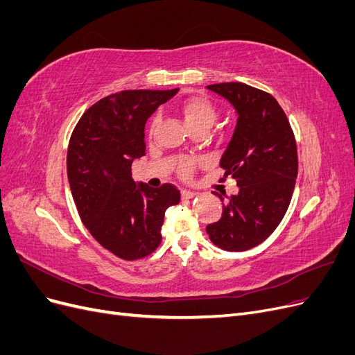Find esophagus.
<instances>
[{
	"label": "esophagus",
	"mask_w": 355,
	"mask_h": 355,
	"mask_svg": "<svg viewBox=\"0 0 355 355\" xmlns=\"http://www.w3.org/2000/svg\"><path fill=\"white\" fill-rule=\"evenodd\" d=\"M197 196L198 194H197V192H194V191H187V189L182 191V198H184V200H191V198H194Z\"/></svg>",
	"instance_id": "obj_1"
}]
</instances>
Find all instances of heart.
Masks as SVG:
<instances>
[{
	"label": "heart",
	"mask_w": 355,
	"mask_h": 355,
	"mask_svg": "<svg viewBox=\"0 0 355 355\" xmlns=\"http://www.w3.org/2000/svg\"><path fill=\"white\" fill-rule=\"evenodd\" d=\"M178 108L191 130H196V128H201V127L210 128L214 123H216L219 116L216 105H214L209 98H206V96H191V98H187L182 102H179ZM158 123H159V118L155 116L151 121V127H149V135L154 133ZM194 167H196L194 159L182 161L180 173L184 176H191L192 171H194Z\"/></svg>",
	"instance_id": "1"
}]
</instances>
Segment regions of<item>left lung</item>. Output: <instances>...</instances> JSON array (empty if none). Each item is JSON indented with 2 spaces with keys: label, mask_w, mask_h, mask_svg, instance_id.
Instances as JSON below:
<instances>
[{
  "label": "left lung",
  "mask_w": 355,
  "mask_h": 355,
  "mask_svg": "<svg viewBox=\"0 0 355 355\" xmlns=\"http://www.w3.org/2000/svg\"><path fill=\"white\" fill-rule=\"evenodd\" d=\"M207 89L230 101L239 114L220 167L225 168L222 180L231 176L240 191L228 197L222 218L206 231L220 249L244 252L270 237L288 209L297 176L295 135L270 93L243 83L211 84ZM213 194L223 201L218 192Z\"/></svg>",
  "instance_id": "left-lung-1"
}]
</instances>
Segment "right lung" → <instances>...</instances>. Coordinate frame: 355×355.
Listing matches in <instances>:
<instances>
[{
    "label": "right lung",
    "mask_w": 355,
    "mask_h": 355,
    "mask_svg": "<svg viewBox=\"0 0 355 355\" xmlns=\"http://www.w3.org/2000/svg\"><path fill=\"white\" fill-rule=\"evenodd\" d=\"M173 90H124L96 102L69 139L67 170L84 227L124 261L151 254L161 243L164 213L180 201L171 184L136 185L133 159L145 155V124Z\"/></svg>",
    "instance_id": "1"
}]
</instances>
